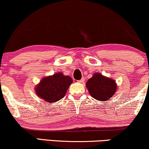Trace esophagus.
I'll list each match as a JSON object with an SVG mask.
<instances>
[{"label": "esophagus", "instance_id": "obj_1", "mask_svg": "<svg viewBox=\"0 0 149 149\" xmlns=\"http://www.w3.org/2000/svg\"><path fill=\"white\" fill-rule=\"evenodd\" d=\"M84 81H85V79H84V78L83 77V78L81 79L79 81V83H84Z\"/></svg>", "mask_w": 149, "mask_h": 149}]
</instances>
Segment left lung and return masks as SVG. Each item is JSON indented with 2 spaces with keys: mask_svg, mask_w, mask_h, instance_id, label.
<instances>
[{
  "mask_svg": "<svg viewBox=\"0 0 149 149\" xmlns=\"http://www.w3.org/2000/svg\"><path fill=\"white\" fill-rule=\"evenodd\" d=\"M86 88L93 98L104 102L113 96L117 89V86L115 80L103 76L100 73H95L88 80Z\"/></svg>",
  "mask_w": 149,
  "mask_h": 149,
  "instance_id": "obj_1",
  "label": "left lung"
}]
</instances>
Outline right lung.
Masks as SVG:
<instances>
[{"mask_svg": "<svg viewBox=\"0 0 149 149\" xmlns=\"http://www.w3.org/2000/svg\"><path fill=\"white\" fill-rule=\"evenodd\" d=\"M72 83V79L70 77L57 72L42 79L35 88L36 94L47 102H56L64 97Z\"/></svg>", "mask_w": 149, "mask_h": 149, "instance_id": "right-lung-1", "label": "right lung"}]
</instances>
